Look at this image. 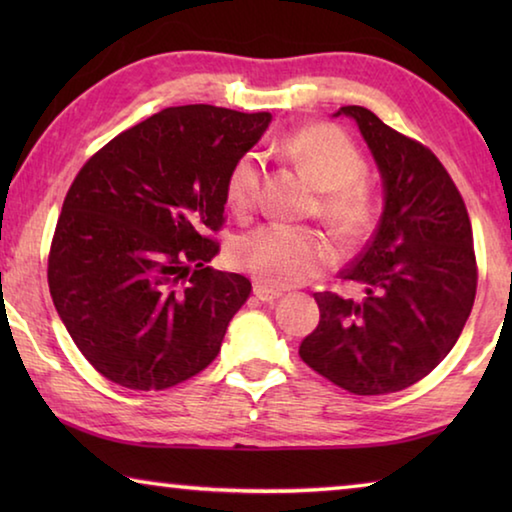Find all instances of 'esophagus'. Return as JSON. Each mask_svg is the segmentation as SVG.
<instances>
[{"label": "esophagus", "instance_id": "esophagus-1", "mask_svg": "<svg viewBox=\"0 0 512 512\" xmlns=\"http://www.w3.org/2000/svg\"><path fill=\"white\" fill-rule=\"evenodd\" d=\"M255 296L262 300V302H273L282 296L280 289H273V287H266V284H255Z\"/></svg>", "mask_w": 512, "mask_h": 512}]
</instances>
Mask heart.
I'll return each mask as SVG.
<instances>
[{"label":"heart","instance_id":"heart-1","mask_svg":"<svg viewBox=\"0 0 512 512\" xmlns=\"http://www.w3.org/2000/svg\"><path fill=\"white\" fill-rule=\"evenodd\" d=\"M293 164L320 189L318 212L345 246L366 239L377 221V198L363 180L366 160L341 128L314 124L284 140ZM262 187V162L244 153L225 178V201L237 214L255 210ZM235 262L268 287H296L334 264L336 248L325 232L291 225H262L235 241Z\"/></svg>","mask_w":512,"mask_h":512}]
</instances>
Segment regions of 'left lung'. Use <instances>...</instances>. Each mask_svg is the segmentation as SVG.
Here are the masks:
<instances>
[{"label": "left lung", "mask_w": 512, "mask_h": 512, "mask_svg": "<svg viewBox=\"0 0 512 512\" xmlns=\"http://www.w3.org/2000/svg\"><path fill=\"white\" fill-rule=\"evenodd\" d=\"M384 178L375 237L341 271L363 300L314 293L320 320L300 343L311 370L354 395H388L427 377L461 336L476 296L472 223L461 192L431 149L375 112L343 106Z\"/></svg>", "instance_id": "8db88e82"}]
</instances>
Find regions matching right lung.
<instances>
[{"mask_svg":"<svg viewBox=\"0 0 512 512\" xmlns=\"http://www.w3.org/2000/svg\"><path fill=\"white\" fill-rule=\"evenodd\" d=\"M271 112L178 106L119 133L76 173L49 248L60 320L92 368L164 391L216 359L250 280L214 271L225 178Z\"/></svg>","mask_w":512,"mask_h":512,"instance_id":"add662e5","label":"right lung"}]
</instances>
